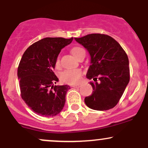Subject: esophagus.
Instances as JSON below:
<instances>
[{
  "label": "esophagus",
  "mask_w": 148,
  "mask_h": 148,
  "mask_svg": "<svg viewBox=\"0 0 148 148\" xmlns=\"http://www.w3.org/2000/svg\"><path fill=\"white\" fill-rule=\"evenodd\" d=\"M72 87H73V88H79L80 87V84H76V85H74V86H72Z\"/></svg>",
  "instance_id": "1"
}]
</instances>
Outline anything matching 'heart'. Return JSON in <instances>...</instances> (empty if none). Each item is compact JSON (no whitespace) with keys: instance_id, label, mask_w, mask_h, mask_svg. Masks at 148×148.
<instances>
[{"instance_id":"heart-1","label":"heart","mask_w":148,"mask_h":148,"mask_svg":"<svg viewBox=\"0 0 148 148\" xmlns=\"http://www.w3.org/2000/svg\"><path fill=\"white\" fill-rule=\"evenodd\" d=\"M84 51V49L79 47H74L71 49V53L76 58L79 56L80 54ZM60 65V60L57 58L56 60V66ZM82 75V71L80 69H65L60 74V80L62 82L68 84H76L79 83Z\"/></svg>"}]
</instances>
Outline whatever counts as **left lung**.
Listing matches in <instances>:
<instances>
[{
	"instance_id": "1",
	"label": "left lung",
	"mask_w": 148,
	"mask_h": 148,
	"mask_svg": "<svg viewBox=\"0 0 148 148\" xmlns=\"http://www.w3.org/2000/svg\"><path fill=\"white\" fill-rule=\"evenodd\" d=\"M75 40L87 49L91 57L86 77L94 81L90 82L93 90L85 98V103L96 111L113 108L130 79L126 52L116 40L104 34H89Z\"/></svg>"
}]
</instances>
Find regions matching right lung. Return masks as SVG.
I'll use <instances>...</instances> for the list:
<instances>
[{
    "instance_id": "1",
    "label": "right lung",
    "mask_w": 148,
    "mask_h": 148,
    "mask_svg": "<svg viewBox=\"0 0 148 148\" xmlns=\"http://www.w3.org/2000/svg\"><path fill=\"white\" fill-rule=\"evenodd\" d=\"M73 37H46L25 50L18 67L21 96L37 114L55 116L62 111L67 85L56 86L58 79L53 72L61 49L72 42Z\"/></svg>"
}]
</instances>
